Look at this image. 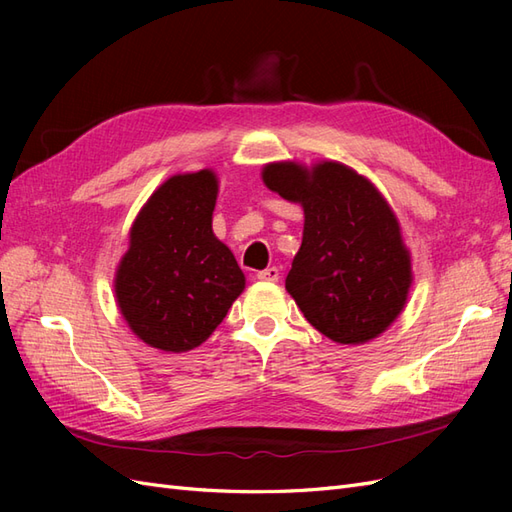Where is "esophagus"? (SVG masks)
Listing matches in <instances>:
<instances>
[{
  "label": "esophagus",
  "mask_w": 512,
  "mask_h": 512,
  "mask_svg": "<svg viewBox=\"0 0 512 512\" xmlns=\"http://www.w3.org/2000/svg\"><path fill=\"white\" fill-rule=\"evenodd\" d=\"M256 277H258L260 282H277V277H280V269H277V267H267V269L258 271Z\"/></svg>",
  "instance_id": "34e87169"
}]
</instances>
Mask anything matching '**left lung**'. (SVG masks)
Returning a JSON list of instances; mask_svg holds the SVG:
<instances>
[{
	"label": "left lung",
	"mask_w": 512,
	"mask_h": 512,
	"mask_svg": "<svg viewBox=\"0 0 512 512\" xmlns=\"http://www.w3.org/2000/svg\"><path fill=\"white\" fill-rule=\"evenodd\" d=\"M262 181L303 207V241L286 290L307 322L337 344H365L391 327L412 286L410 254L374 183L339 162H273Z\"/></svg>",
	"instance_id": "left-lung-1"
}]
</instances>
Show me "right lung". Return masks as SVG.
Here are the masks:
<instances>
[{
  "label": "right lung",
  "instance_id": "add662e5",
  "mask_svg": "<svg viewBox=\"0 0 512 512\" xmlns=\"http://www.w3.org/2000/svg\"><path fill=\"white\" fill-rule=\"evenodd\" d=\"M215 200L213 170L175 175L149 196L130 228L115 297L132 333L151 348L200 346L245 288L235 256L213 235Z\"/></svg>",
  "mask_w": 512,
  "mask_h": 512
}]
</instances>
